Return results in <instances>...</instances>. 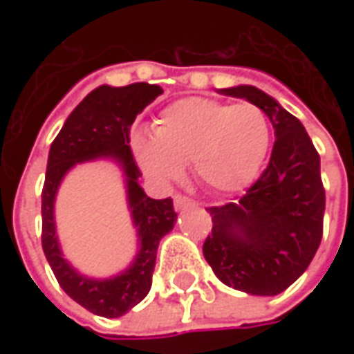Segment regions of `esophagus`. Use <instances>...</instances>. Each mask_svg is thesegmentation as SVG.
Listing matches in <instances>:
<instances>
[{
	"label": "esophagus",
	"instance_id": "esophagus-1",
	"mask_svg": "<svg viewBox=\"0 0 354 354\" xmlns=\"http://www.w3.org/2000/svg\"><path fill=\"white\" fill-rule=\"evenodd\" d=\"M185 207H195V201H192L189 197H185V195H174V208L176 210H182Z\"/></svg>",
	"mask_w": 354,
	"mask_h": 354
}]
</instances>
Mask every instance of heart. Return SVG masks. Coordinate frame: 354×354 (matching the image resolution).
Segmentation results:
<instances>
[{
  "label": "heart",
  "instance_id": "obj_1",
  "mask_svg": "<svg viewBox=\"0 0 354 354\" xmlns=\"http://www.w3.org/2000/svg\"><path fill=\"white\" fill-rule=\"evenodd\" d=\"M153 138L134 142L146 174L170 182L180 176L182 165L193 162L201 184L231 193L258 174L269 146V124L252 104L225 106L207 98H185L162 111Z\"/></svg>",
  "mask_w": 354,
  "mask_h": 354
}]
</instances>
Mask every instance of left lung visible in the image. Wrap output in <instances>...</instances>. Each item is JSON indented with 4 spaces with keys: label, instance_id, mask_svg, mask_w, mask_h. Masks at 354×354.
I'll list each match as a JSON object with an SVG mask.
<instances>
[{
    "label": "left lung",
    "instance_id": "1",
    "mask_svg": "<svg viewBox=\"0 0 354 354\" xmlns=\"http://www.w3.org/2000/svg\"><path fill=\"white\" fill-rule=\"evenodd\" d=\"M245 98L274 129L271 159L235 203L210 207L212 233L203 254L216 277L252 296H277L309 267L322 239L326 195L320 157L304 124L252 85L222 88Z\"/></svg>",
    "mask_w": 354,
    "mask_h": 354
}]
</instances>
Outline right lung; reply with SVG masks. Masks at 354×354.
I'll return each instance as SVG.
<instances>
[{"label":"right lung","mask_w":354,"mask_h":354,"mask_svg":"<svg viewBox=\"0 0 354 354\" xmlns=\"http://www.w3.org/2000/svg\"><path fill=\"white\" fill-rule=\"evenodd\" d=\"M159 94H162V88L149 83L94 88L70 113L50 144L41 192L43 252L66 294L87 311L106 319L121 317L147 296L159 241L176 222L170 197L151 199L140 187L142 172L129 146V132L134 119ZM94 158H113L124 169L127 198L140 243L139 254L129 269L109 279H93L77 274L64 260L54 227V199L62 178L75 164Z\"/></svg>","instance_id":"right-lung-1"}]
</instances>
